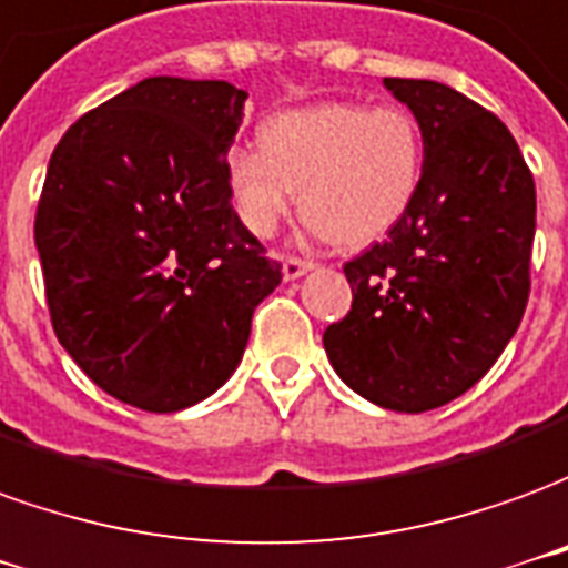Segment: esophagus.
<instances>
[{
	"label": "esophagus",
	"instance_id": "esophagus-1",
	"mask_svg": "<svg viewBox=\"0 0 568 568\" xmlns=\"http://www.w3.org/2000/svg\"><path fill=\"white\" fill-rule=\"evenodd\" d=\"M315 263L312 260H303V256H284V281H296V277H303L305 272H312Z\"/></svg>",
	"mask_w": 568,
	"mask_h": 568
}]
</instances>
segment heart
I'll list each match as a JSON object with an SVG mask.
<instances>
[{
  "label": "heart",
  "instance_id": "1",
  "mask_svg": "<svg viewBox=\"0 0 568 568\" xmlns=\"http://www.w3.org/2000/svg\"><path fill=\"white\" fill-rule=\"evenodd\" d=\"M425 168L419 122L404 106L317 103L277 112L260 146H232L226 180L241 223L275 235L296 204L315 235L361 247L388 235L416 201Z\"/></svg>",
  "mask_w": 568,
  "mask_h": 568
}]
</instances>
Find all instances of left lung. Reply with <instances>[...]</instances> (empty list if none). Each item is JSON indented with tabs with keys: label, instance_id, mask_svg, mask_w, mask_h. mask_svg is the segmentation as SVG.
I'll use <instances>...</instances> for the list:
<instances>
[{
	"label": "left lung",
	"instance_id": "8db88e82",
	"mask_svg": "<svg viewBox=\"0 0 568 568\" xmlns=\"http://www.w3.org/2000/svg\"><path fill=\"white\" fill-rule=\"evenodd\" d=\"M385 88L419 122L422 186L388 239L345 263L355 300L324 329V348L369 404L425 413L484 379L520 327L535 180L505 122L456 88Z\"/></svg>",
	"mask_w": 568,
	"mask_h": 568
}]
</instances>
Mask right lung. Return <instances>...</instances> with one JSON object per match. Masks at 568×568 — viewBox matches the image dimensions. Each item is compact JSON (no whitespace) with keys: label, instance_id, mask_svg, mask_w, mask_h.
Wrapping results in <instances>:
<instances>
[{"label":"right lung","instance_id":"right-lung-1","mask_svg":"<svg viewBox=\"0 0 568 568\" xmlns=\"http://www.w3.org/2000/svg\"><path fill=\"white\" fill-rule=\"evenodd\" d=\"M244 100L152 75L84 112L48 162L36 247L54 333L88 379L146 413L211 397L281 284L229 195Z\"/></svg>","mask_w":568,"mask_h":568}]
</instances>
